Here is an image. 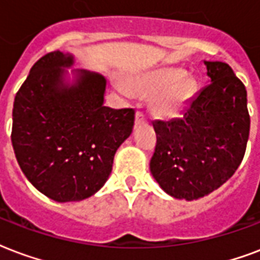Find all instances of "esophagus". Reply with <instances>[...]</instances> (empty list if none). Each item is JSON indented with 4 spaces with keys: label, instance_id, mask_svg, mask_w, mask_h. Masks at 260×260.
I'll use <instances>...</instances> for the list:
<instances>
[{
    "label": "esophagus",
    "instance_id": "esophagus-1",
    "mask_svg": "<svg viewBox=\"0 0 260 260\" xmlns=\"http://www.w3.org/2000/svg\"><path fill=\"white\" fill-rule=\"evenodd\" d=\"M147 121H148L147 117L144 116V113H142V112L136 113V116H135V124H136V125H140V124H146Z\"/></svg>",
    "mask_w": 260,
    "mask_h": 260
}]
</instances>
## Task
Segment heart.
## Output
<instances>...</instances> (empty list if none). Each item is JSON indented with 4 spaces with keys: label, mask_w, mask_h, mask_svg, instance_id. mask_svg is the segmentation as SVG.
I'll return each instance as SVG.
<instances>
[{
    "label": "heart",
    "mask_w": 260,
    "mask_h": 260,
    "mask_svg": "<svg viewBox=\"0 0 260 260\" xmlns=\"http://www.w3.org/2000/svg\"><path fill=\"white\" fill-rule=\"evenodd\" d=\"M183 77L180 69H161L136 79L132 87L144 95H154L152 112L162 118H170L177 116L191 94V84Z\"/></svg>",
    "instance_id": "1"
}]
</instances>
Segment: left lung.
Instances as JSON below:
<instances>
[{"label": "left lung", "mask_w": 260, "mask_h": 260, "mask_svg": "<svg viewBox=\"0 0 260 260\" xmlns=\"http://www.w3.org/2000/svg\"><path fill=\"white\" fill-rule=\"evenodd\" d=\"M205 64L210 83L188 102L183 117L152 122L156 144L150 170L176 199H199L226 183L248 142L245 86L226 62Z\"/></svg>", "instance_id": "left-lung-1"}]
</instances>
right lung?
Masks as SVG:
<instances>
[{"mask_svg": "<svg viewBox=\"0 0 260 260\" xmlns=\"http://www.w3.org/2000/svg\"><path fill=\"white\" fill-rule=\"evenodd\" d=\"M72 55L51 51L38 59L13 104L12 146L28 181L55 202H77L99 191L113 158L132 132L135 109L104 106L102 75L77 72L64 83Z\"/></svg>", "mask_w": 260, "mask_h": 260, "instance_id": "1", "label": "right lung"}]
</instances>
